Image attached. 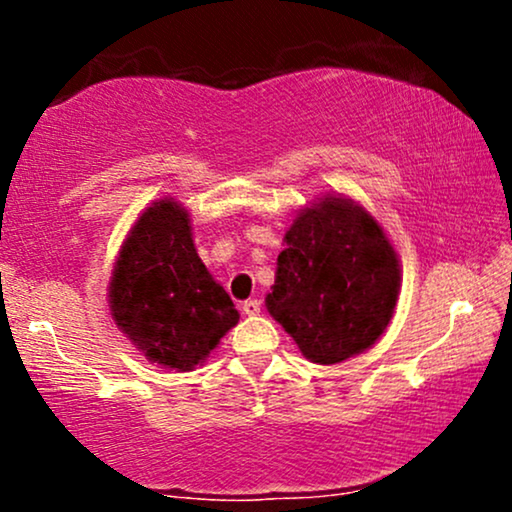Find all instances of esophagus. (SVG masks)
Instances as JSON below:
<instances>
[{"label": "esophagus", "mask_w": 512, "mask_h": 512, "mask_svg": "<svg viewBox=\"0 0 512 512\" xmlns=\"http://www.w3.org/2000/svg\"><path fill=\"white\" fill-rule=\"evenodd\" d=\"M260 310H262V305H260V301H257V298H250V301L243 303V313L245 315H260Z\"/></svg>", "instance_id": "1"}]
</instances>
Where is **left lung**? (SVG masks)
<instances>
[{"mask_svg": "<svg viewBox=\"0 0 512 512\" xmlns=\"http://www.w3.org/2000/svg\"><path fill=\"white\" fill-rule=\"evenodd\" d=\"M284 240L267 310L303 356L332 366L378 342L397 303L399 262L373 216L325 197Z\"/></svg>", "mask_w": 512, "mask_h": 512, "instance_id": "obj_1", "label": "left lung"}]
</instances>
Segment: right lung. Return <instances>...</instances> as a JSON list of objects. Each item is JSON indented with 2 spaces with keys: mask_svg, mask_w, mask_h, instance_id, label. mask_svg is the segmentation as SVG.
Wrapping results in <instances>:
<instances>
[{
  "mask_svg": "<svg viewBox=\"0 0 512 512\" xmlns=\"http://www.w3.org/2000/svg\"><path fill=\"white\" fill-rule=\"evenodd\" d=\"M110 310L151 361L192 370L238 322V310L199 260L190 216L161 199L139 216L117 257Z\"/></svg>",
  "mask_w": 512,
  "mask_h": 512,
  "instance_id": "add662e5",
  "label": "right lung"
}]
</instances>
